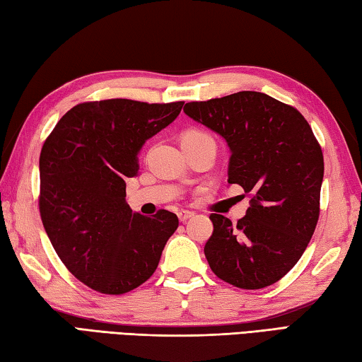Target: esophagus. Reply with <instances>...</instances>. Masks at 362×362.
<instances>
[{"instance_id":"obj_1","label":"esophagus","mask_w":362,"mask_h":362,"mask_svg":"<svg viewBox=\"0 0 362 362\" xmlns=\"http://www.w3.org/2000/svg\"><path fill=\"white\" fill-rule=\"evenodd\" d=\"M193 216H194V214L189 212V211H180L179 214H177V217H179L180 222H187V220L192 218Z\"/></svg>"}]
</instances>
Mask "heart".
I'll return each mask as SVG.
<instances>
[{
	"mask_svg": "<svg viewBox=\"0 0 362 362\" xmlns=\"http://www.w3.org/2000/svg\"><path fill=\"white\" fill-rule=\"evenodd\" d=\"M183 137H209V136H206V134L199 132V131H189Z\"/></svg>",
	"mask_w": 362,
	"mask_h": 362,
	"instance_id": "obj_1",
	"label": "heart"
}]
</instances>
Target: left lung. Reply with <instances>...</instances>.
<instances>
[{"mask_svg": "<svg viewBox=\"0 0 362 362\" xmlns=\"http://www.w3.org/2000/svg\"><path fill=\"white\" fill-rule=\"evenodd\" d=\"M183 112L225 139L228 183L250 194L235 225L211 214V269L240 289L274 284L300 260L320 217L324 158L313 131L298 110L255 90L189 102Z\"/></svg>", "mask_w": 362, "mask_h": 362, "instance_id": "left-lung-1", "label": "left lung"}]
</instances>
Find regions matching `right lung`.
<instances>
[{"label": "right lung", "mask_w": 362, "mask_h": 362, "mask_svg": "<svg viewBox=\"0 0 362 362\" xmlns=\"http://www.w3.org/2000/svg\"><path fill=\"white\" fill-rule=\"evenodd\" d=\"M183 102H86L69 110L42 145L40 214L52 247L90 289L119 296L148 279L179 226L161 209L145 217L126 203L139 153Z\"/></svg>", "instance_id": "1"}]
</instances>
